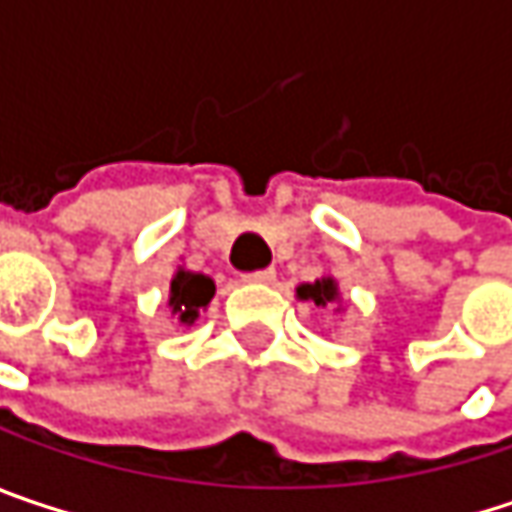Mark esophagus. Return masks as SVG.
Wrapping results in <instances>:
<instances>
[{
	"label": "esophagus",
	"instance_id": "obj_1",
	"mask_svg": "<svg viewBox=\"0 0 512 512\" xmlns=\"http://www.w3.org/2000/svg\"><path fill=\"white\" fill-rule=\"evenodd\" d=\"M276 279L274 268H265V271H253V274L244 276V282H259V285H271Z\"/></svg>",
	"mask_w": 512,
	"mask_h": 512
}]
</instances>
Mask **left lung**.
Listing matches in <instances>:
<instances>
[{"mask_svg":"<svg viewBox=\"0 0 512 512\" xmlns=\"http://www.w3.org/2000/svg\"><path fill=\"white\" fill-rule=\"evenodd\" d=\"M297 300L303 303H314L320 309H329V306H338L332 311H344V297H341V288H338V279L332 274L320 276L314 282H303L297 285Z\"/></svg>","mask_w":512,"mask_h":512,"instance_id":"left-lung-1","label":"left lung"}]
</instances>
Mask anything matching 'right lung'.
I'll return each mask as SVG.
<instances>
[{
  "label": "right lung",
  "mask_w": 512,
  "mask_h": 512,
  "mask_svg": "<svg viewBox=\"0 0 512 512\" xmlns=\"http://www.w3.org/2000/svg\"><path fill=\"white\" fill-rule=\"evenodd\" d=\"M212 297H215L212 276L186 271V268H177L171 276L168 309H171V317L180 320V326H195L201 311L212 303Z\"/></svg>",
  "instance_id": "right-lung-1"
}]
</instances>
